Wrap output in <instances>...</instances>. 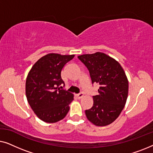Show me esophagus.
I'll use <instances>...</instances> for the list:
<instances>
[{"mask_svg":"<svg viewBox=\"0 0 153 153\" xmlns=\"http://www.w3.org/2000/svg\"><path fill=\"white\" fill-rule=\"evenodd\" d=\"M76 97L78 99H81V98H82L83 97V93H79V94H77L76 95Z\"/></svg>","mask_w":153,"mask_h":153,"instance_id":"obj_1","label":"esophagus"}]
</instances>
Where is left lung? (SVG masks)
I'll return each instance as SVG.
<instances>
[{
    "label": "left lung",
    "mask_w": 153,
    "mask_h": 153,
    "mask_svg": "<svg viewBox=\"0 0 153 153\" xmlns=\"http://www.w3.org/2000/svg\"><path fill=\"white\" fill-rule=\"evenodd\" d=\"M78 58L89 71L92 83H98L93 106L85 110L88 120L96 126H106L119 116L128 95V80L120 63L101 52L83 54Z\"/></svg>",
    "instance_id": "1"
}]
</instances>
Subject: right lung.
Here are the masks:
<instances>
[{"label":"right lung","mask_w":153,"mask_h":153,"mask_svg":"<svg viewBox=\"0 0 153 153\" xmlns=\"http://www.w3.org/2000/svg\"><path fill=\"white\" fill-rule=\"evenodd\" d=\"M74 55L49 53L37 60L27 76L26 95L28 104L44 122L53 123L63 119L70 109L74 95L65 85L61 71Z\"/></svg>","instance_id":"obj_1"}]
</instances>
